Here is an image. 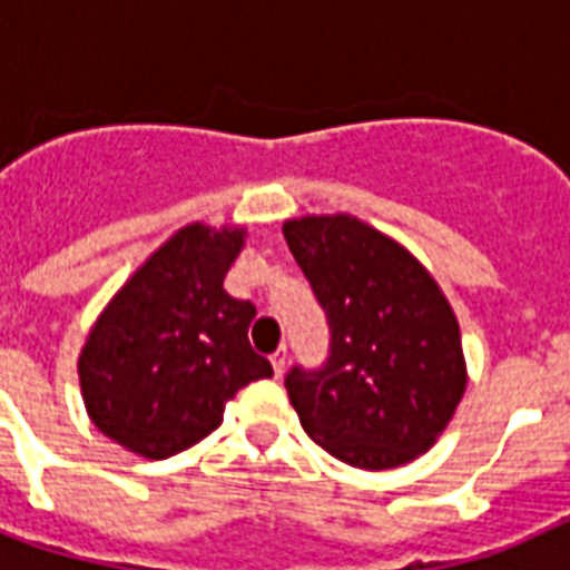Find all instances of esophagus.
Returning a JSON list of instances; mask_svg holds the SVG:
<instances>
[{
    "label": "esophagus",
    "mask_w": 570,
    "mask_h": 570,
    "mask_svg": "<svg viewBox=\"0 0 570 570\" xmlns=\"http://www.w3.org/2000/svg\"><path fill=\"white\" fill-rule=\"evenodd\" d=\"M272 366H275V375L281 379V375H284V370H286V346H281L275 355H272Z\"/></svg>",
    "instance_id": "1"
}]
</instances>
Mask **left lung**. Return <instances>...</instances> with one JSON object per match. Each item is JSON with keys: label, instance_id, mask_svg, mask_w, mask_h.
Listing matches in <instances>:
<instances>
[{"label": "left lung", "instance_id": "left-lung-1", "mask_svg": "<svg viewBox=\"0 0 570 570\" xmlns=\"http://www.w3.org/2000/svg\"><path fill=\"white\" fill-rule=\"evenodd\" d=\"M284 236L331 328L325 366H293L284 381L304 432L361 470L432 450L468 387L441 286L411 250L348 213L293 218Z\"/></svg>", "mask_w": 570, "mask_h": 570}]
</instances>
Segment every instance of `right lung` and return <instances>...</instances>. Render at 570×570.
Segmentation results:
<instances>
[{"instance_id":"1","label":"right lung","mask_w":570,"mask_h":570,"mask_svg":"<svg viewBox=\"0 0 570 570\" xmlns=\"http://www.w3.org/2000/svg\"><path fill=\"white\" fill-rule=\"evenodd\" d=\"M245 227L195 222L120 286L79 355L91 423L129 452L168 459L224 420L236 390L272 375L248 343L250 302L224 293Z\"/></svg>"}]
</instances>
